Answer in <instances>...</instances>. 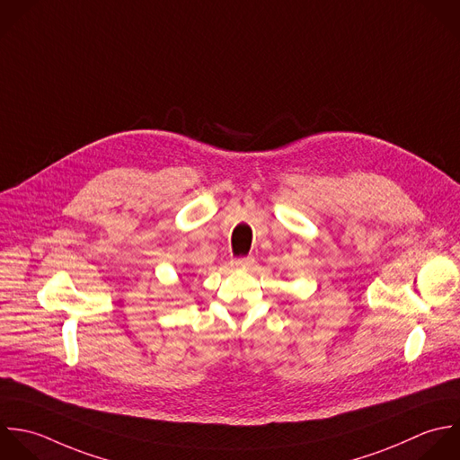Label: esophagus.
Here are the masks:
<instances>
[{"mask_svg":"<svg viewBox=\"0 0 460 460\" xmlns=\"http://www.w3.org/2000/svg\"><path fill=\"white\" fill-rule=\"evenodd\" d=\"M254 263V258L252 256H242V258H236L233 260V267L236 269H242V267H251Z\"/></svg>","mask_w":460,"mask_h":460,"instance_id":"34e87169","label":"esophagus"}]
</instances>
